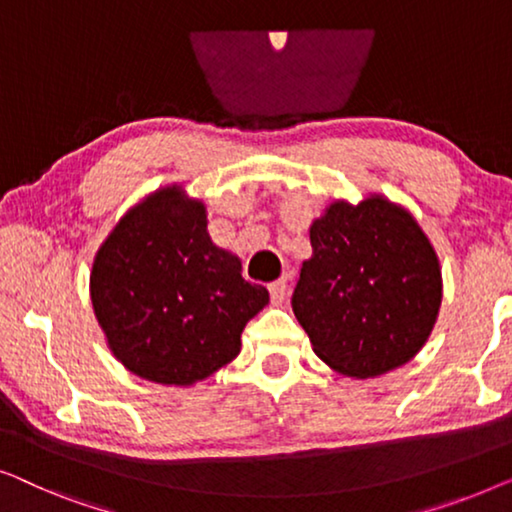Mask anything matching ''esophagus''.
Here are the masks:
<instances>
[{
  "label": "esophagus",
  "mask_w": 512,
  "mask_h": 512,
  "mask_svg": "<svg viewBox=\"0 0 512 512\" xmlns=\"http://www.w3.org/2000/svg\"><path fill=\"white\" fill-rule=\"evenodd\" d=\"M269 294H271L273 304H280V301H283L285 294H287V283H285V280L280 278V280H273V283H269Z\"/></svg>",
  "instance_id": "34e87169"
}]
</instances>
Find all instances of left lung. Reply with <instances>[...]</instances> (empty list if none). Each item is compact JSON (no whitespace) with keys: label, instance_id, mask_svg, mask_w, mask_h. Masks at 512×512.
Returning a JSON list of instances; mask_svg holds the SVG:
<instances>
[{"label":"left lung","instance_id":"1","mask_svg":"<svg viewBox=\"0 0 512 512\" xmlns=\"http://www.w3.org/2000/svg\"><path fill=\"white\" fill-rule=\"evenodd\" d=\"M292 311L315 355L350 378L413 359L441 308L438 257L413 215L380 194L334 201L311 225Z\"/></svg>","mask_w":512,"mask_h":512}]
</instances>
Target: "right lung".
Listing matches in <instances>:
<instances>
[{
    "label": "right lung",
    "instance_id": "right-lung-1",
    "mask_svg": "<svg viewBox=\"0 0 512 512\" xmlns=\"http://www.w3.org/2000/svg\"><path fill=\"white\" fill-rule=\"evenodd\" d=\"M90 297L118 362L162 385H194L241 352V331L269 292L215 246L206 208L181 185L122 215L97 250Z\"/></svg>",
    "mask_w": 512,
    "mask_h": 512
}]
</instances>
